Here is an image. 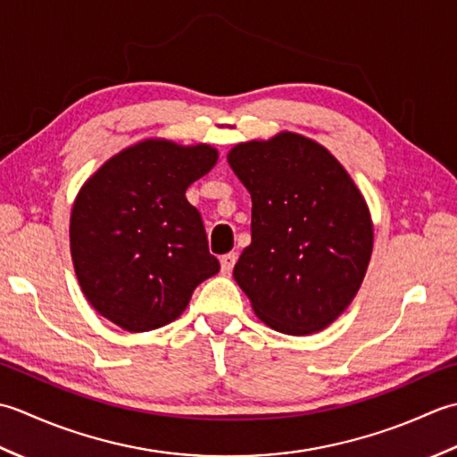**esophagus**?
Listing matches in <instances>:
<instances>
[{
  "label": "esophagus",
  "instance_id": "esophagus-1",
  "mask_svg": "<svg viewBox=\"0 0 457 457\" xmlns=\"http://www.w3.org/2000/svg\"><path fill=\"white\" fill-rule=\"evenodd\" d=\"M237 258H238L237 253H228V254L222 256L220 258V272L222 274H230L232 268H235V264H237Z\"/></svg>",
  "mask_w": 457,
  "mask_h": 457
}]
</instances>
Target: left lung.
Masks as SVG:
<instances>
[{"label": "left lung", "instance_id": "1", "mask_svg": "<svg viewBox=\"0 0 457 457\" xmlns=\"http://www.w3.org/2000/svg\"><path fill=\"white\" fill-rule=\"evenodd\" d=\"M228 165L253 199L235 266L254 313L287 335L321 331L351 303L372 253L367 203L335 157L297 134L240 144Z\"/></svg>", "mask_w": 457, "mask_h": 457}]
</instances>
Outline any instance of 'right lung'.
Masks as SVG:
<instances>
[{
    "label": "right lung",
    "mask_w": 457,
    "mask_h": 457,
    "mask_svg": "<svg viewBox=\"0 0 457 457\" xmlns=\"http://www.w3.org/2000/svg\"><path fill=\"white\" fill-rule=\"evenodd\" d=\"M217 152L162 139L128 147L90 177L74 201L71 254L92 307L126 331L179 318L191 294L219 272L201 212L185 199Z\"/></svg>",
    "instance_id": "1"
}]
</instances>
